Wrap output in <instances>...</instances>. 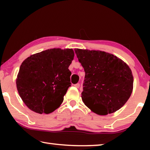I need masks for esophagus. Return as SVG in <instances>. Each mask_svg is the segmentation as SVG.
I'll return each mask as SVG.
<instances>
[{
  "label": "esophagus",
  "instance_id": "obj_1",
  "mask_svg": "<svg viewBox=\"0 0 150 150\" xmlns=\"http://www.w3.org/2000/svg\"><path fill=\"white\" fill-rule=\"evenodd\" d=\"M74 86L76 88H79L80 87V84H79V83H77V84H75Z\"/></svg>",
  "mask_w": 150,
  "mask_h": 150
}]
</instances>
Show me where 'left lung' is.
Returning <instances> with one entry per match:
<instances>
[{
    "mask_svg": "<svg viewBox=\"0 0 150 150\" xmlns=\"http://www.w3.org/2000/svg\"><path fill=\"white\" fill-rule=\"evenodd\" d=\"M85 76L81 98L93 112L106 115L125 105L133 90L130 68L120 58L99 50L75 49Z\"/></svg>",
    "mask_w": 150,
    "mask_h": 150,
    "instance_id": "8db88e82",
    "label": "left lung"
}]
</instances>
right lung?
<instances>
[{
	"instance_id": "add662e5",
	"label": "right lung",
	"mask_w": 150,
	"mask_h": 150,
	"mask_svg": "<svg viewBox=\"0 0 150 150\" xmlns=\"http://www.w3.org/2000/svg\"><path fill=\"white\" fill-rule=\"evenodd\" d=\"M74 55L73 49L53 48L30 55L22 63L16 83L28 108L50 114L59 107L71 85L68 67Z\"/></svg>"
}]
</instances>
